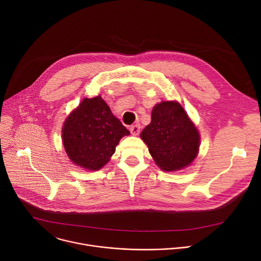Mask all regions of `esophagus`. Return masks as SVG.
Here are the masks:
<instances>
[{
  "mask_svg": "<svg viewBox=\"0 0 261 261\" xmlns=\"http://www.w3.org/2000/svg\"><path fill=\"white\" fill-rule=\"evenodd\" d=\"M129 129H130V132L133 135H138V134H140V131H141V126L140 125H133Z\"/></svg>",
  "mask_w": 261,
  "mask_h": 261,
  "instance_id": "1",
  "label": "esophagus"
}]
</instances>
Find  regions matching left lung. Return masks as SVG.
<instances>
[{"mask_svg":"<svg viewBox=\"0 0 261 261\" xmlns=\"http://www.w3.org/2000/svg\"><path fill=\"white\" fill-rule=\"evenodd\" d=\"M151 118L141 137L156 165L164 171H176L192 163L198 153L200 137L179 103H158Z\"/></svg>","mask_w":261,"mask_h":261,"instance_id":"obj_1","label":"left lung"}]
</instances>
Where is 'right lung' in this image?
<instances>
[{
  "mask_svg": "<svg viewBox=\"0 0 261 261\" xmlns=\"http://www.w3.org/2000/svg\"><path fill=\"white\" fill-rule=\"evenodd\" d=\"M129 134V130L98 95L83 99L66 119L62 136L66 153L72 163L96 171L109 162L120 138Z\"/></svg>",
  "mask_w": 261,
  "mask_h": 261,
  "instance_id": "right-lung-1",
  "label": "right lung"
}]
</instances>
